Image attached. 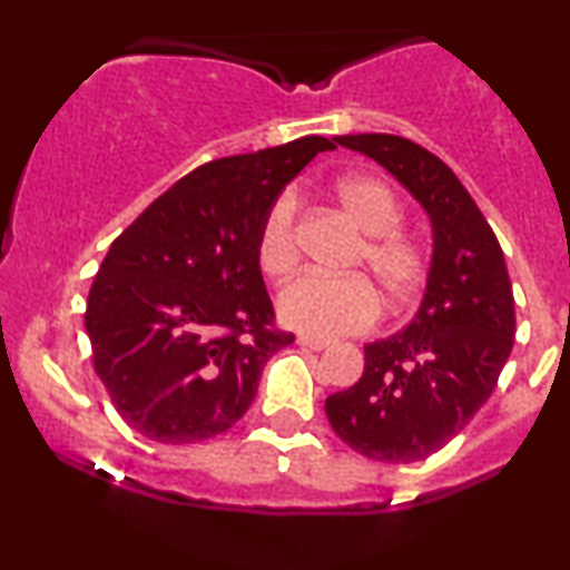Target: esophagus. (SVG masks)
I'll return each instance as SVG.
<instances>
[{
	"label": "esophagus",
	"instance_id": "esophagus-1",
	"mask_svg": "<svg viewBox=\"0 0 570 570\" xmlns=\"http://www.w3.org/2000/svg\"><path fill=\"white\" fill-rule=\"evenodd\" d=\"M297 343L303 345V348H311V351H324V348H330V340L313 337V335H299Z\"/></svg>",
	"mask_w": 570,
	"mask_h": 570
}]
</instances>
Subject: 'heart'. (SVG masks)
<instances>
[{
	"label": "heart",
	"instance_id": "1",
	"mask_svg": "<svg viewBox=\"0 0 570 570\" xmlns=\"http://www.w3.org/2000/svg\"><path fill=\"white\" fill-rule=\"evenodd\" d=\"M335 198L367 233L351 265L362 267L391 305L410 303L426 281L429 254L421 240L399 230L402 203L381 179L362 174L340 179ZM257 263L273 281L289 278L299 263L297 198L292 193L278 195L265 212L257 233ZM371 285L364 276L311 273L281 292L278 313L286 324L311 335H353L367 330L381 313V299Z\"/></svg>",
	"mask_w": 570,
	"mask_h": 570
}]
</instances>
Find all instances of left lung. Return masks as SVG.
<instances>
[{
    "label": "left lung",
    "mask_w": 570,
    "mask_h": 570,
    "mask_svg": "<svg viewBox=\"0 0 570 570\" xmlns=\"http://www.w3.org/2000/svg\"><path fill=\"white\" fill-rule=\"evenodd\" d=\"M377 160L434 227L426 294L407 330L364 345V372L326 399L335 434L385 463L423 461L466 429L514 345V297L493 227L444 163L391 134L335 136Z\"/></svg>",
    "instance_id": "1"
}]
</instances>
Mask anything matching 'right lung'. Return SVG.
Returning a JSON list of instances; mask_svg holds the SVG:
<instances>
[{"mask_svg":"<svg viewBox=\"0 0 570 570\" xmlns=\"http://www.w3.org/2000/svg\"><path fill=\"white\" fill-rule=\"evenodd\" d=\"M335 149L324 136L219 158L181 176L109 246L85 305L94 370L130 429L212 440L244 417L276 326L257 233L281 189Z\"/></svg>","mask_w":570,"mask_h":570,"instance_id":"obj_1","label":"right lung"}]
</instances>
